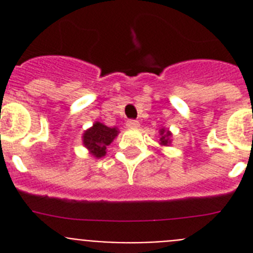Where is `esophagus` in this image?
<instances>
[{
    "mask_svg": "<svg viewBox=\"0 0 253 253\" xmlns=\"http://www.w3.org/2000/svg\"><path fill=\"white\" fill-rule=\"evenodd\" d=\"M126 126L130 129L138 128V126H139V122H137V120H128V122H126Z\"/></svg>",
    "mask_w": 253,
    "mask_h": 253,
    "instance_id": "esophagus-1",
    "label": "esophagus"
}]
</instances>
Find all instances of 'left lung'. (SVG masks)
Instances as JSON below:
<instances>
[{"mask_svg":"<svg viewBox=\"0 0 253 253\" xmlns=\"http://www.w3.org/2000/svg\"><path fill=\"white\" fill-rule=\"evenodd\" d=\"M169 137H171V133L169 131H166L165 129H161V144L162 146H169Z\"/></svg>","mask_w":253,"mask_h":253,"instance_id":"obj_1","label":"left lung"}]
</instances>
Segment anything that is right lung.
<instances>
[{"mask_svg": "<svg viewBox=\"0 0 253 253\" xmlns=\"http://www.w3.org/2000/svg\"><path fill=\"white\" fill-rule=\"evenodd\" d=\"M118 135V129L109 128L101 123H95L92 128L84 131V144L93 157H102L106 153V147Z\"/></svg>", "mask_w": 253, "mask_h": 253, "instance_id": "1", "label": "right lung"}]
</instances>
